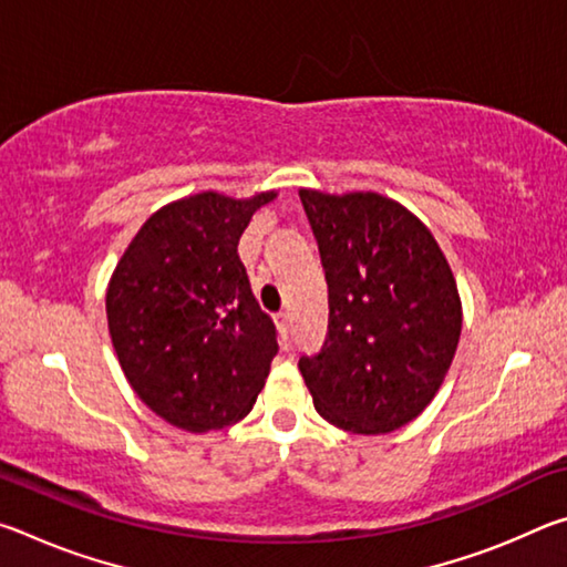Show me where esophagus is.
<instances>
[{"instance_id":"obj_1","label":"esophagus","mask_w":567,"mask_h":567,"mask_svg":"<svg viewBox=\"0 0 567 567\" xmlns=\"http://www.w3.org/2000/svg\"><path fill=\"white\" fill-rule=\"evenodd\" d=\"M275 322H277V330H280L282 338H287L290 334V328H292V315L290 312H277L275 315Z\"/></svg>"}]
</instances>
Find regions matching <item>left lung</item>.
<instances>
[{
    "mask_svg": "<svg viewBox=\"0 0 567 567\" xmlns=\"http://www.w3.org/2000/svg\"><path fill=\"white\" fill-rule=\"evenodd\" d=\"M328 280V338L302 354L315 410L358 435L415 420L443 385L463 328L445 255L420 219L375 192L300 189Z\"/></svg>",
    "mask_w": 567,
    "mask_h": 567,
    "instance_id": "obj_1",
    "label": "left lung"
}]
</instances>
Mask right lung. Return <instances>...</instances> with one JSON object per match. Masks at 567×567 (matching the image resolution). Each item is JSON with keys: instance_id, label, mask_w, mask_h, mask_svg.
<instances>
[{"instance_id": "add662e5", "label": "right lung", "mask_w": 567, "mask_h": 567, "mask_svg": "<svg viewBox=\"0 0 567 567\" xmlns=\"http://www.w3.org/2000/svg\"><path fill=\"white\" fill-rule=\"evenodd\" d=\"M275 192L185 197L152 215L107 290L114 352L145 405L189 433L243 420L270 375L277 330L237 245Z\"/></svg>"}]
</instances>
